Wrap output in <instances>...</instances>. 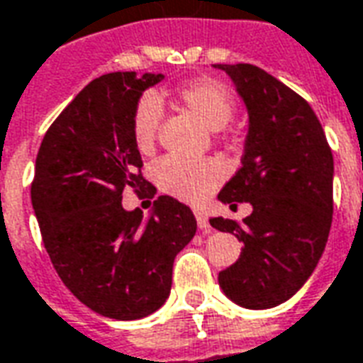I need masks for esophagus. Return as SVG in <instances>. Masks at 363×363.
Returning a JSON list of instances; mask_svg holds the SVG:
<instances>
[{"mask_svg":"<svg viewBox=\"0 0 363 363\" xmlns=\"http://www.w3.org/2000/svg\"><path fill=\"white\" fill-rule=\"evenodd\" d=\"M194 216H196V221H198V228L202 229L204 233H210V221H208V218H206V213L202 212V210H196L194 212Z\"/></svg>","mask_w":363,"mask_h":363,"instance_id":"esophagus-1","label":"esophagus"}]
</instances>
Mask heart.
Segmentation results:
<instances>
[{
    "instance_id": "obj_1",
    "label": "heart",
    "mask_w": 363,
    "mask_h": 363,
    "mask_svg": "<svg viewBox=\"0 0 363 363\" xmlns=\"http://www.w3.org/2000/svg\"><path fill=\"white\" fill-rule=\"evenodd\" d=\"M177 99L196 116L206 128L221 130L228 126L235 112V101L229 89L213 79H198L177 91ZM159 96L145 95L132 112V138L138 151L150 153L157 140L161 122ZM221 167L212 159H182L167 155L155 165V182L167 194L184 202H202L212 194L221 181Z\"/></svg>"
}]
</instances>
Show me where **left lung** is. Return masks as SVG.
<instances>
[{"label":"left lung","instance_id":"obj_1","mask_svg":"<svg viewBox=\"0 0 363 363\" xmlns=\"http://www.w3.org/2000/svg\"><path fill=\"white\" fill-rule=\"evenodd\" d=\"M235 83L249 112L241 169L218 194L243 223L212 218V228L243 243L218 276L223 294L247 309L288 301L311 276L333 223V151L317 114L296 91L251 64H213Z\"/></svg>","mask_w":363,"mask_h":363}]
</instances>
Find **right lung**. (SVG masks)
<instances>
[{
    "label": "right lung",
    "instance_id": "obj_1",
    "mask_svg": "<svg viewBox=\"0 0 363 363\" xmlns=\"http://www.w3.org/2000/svg\"><path fill=\"white\" fill-rule=\"evenodd\" d=\"M163 74L96 77L62 111L36 155L30 200L56 272L82 303L103 317L134 320L165 303L174 257L192 241L186 204L159 196L143 220L122 208V192L155 196L143 179L132 112Z\"/></svg>",
    "mask_w": 363,
    "mask_h": 363
}]
</instances>
